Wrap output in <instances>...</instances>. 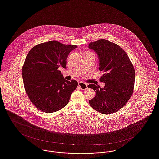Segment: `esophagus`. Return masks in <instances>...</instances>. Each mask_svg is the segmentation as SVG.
<instances>
[{
	"mask_svg": "<svg viewBox=\"0 0 159 159\" xmlns=\"http://www.w3.org/2000/svg\"><path fill=\"white\" fill-rule=\"evenodd\" d=\"M78 85L80 88V89H82V90H84V89H86L88 88V84H86L84 83L81 82H79L78 83Z\"/></svg>",
	"mask_w": 159,
	"mask_h": 159,
	"instance_id": "34e87169",
	"label": "esophagus"
}]
</instances>
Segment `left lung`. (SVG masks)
I'll return each mask as SVG.
<instances>
[{
  "label": "left lung",
  "instance_id": "obj_1",
  "mask_svg": "<svg viewBox=\"0 0 159 159\" xmlns=\"http://www.w3.org/2000/svg\"><path fill=\"white\" fill-rule=\"evenodd\" d=\"M95 51L99 61V70L104 74L100 78L105 86L89 84L88 88L95 90V98L89 101L90 107L105 114L121 109L133 95L135 73L127 53L118 45L101 39L89 45Z\"/></svg>",
  "mask_w": 159,
  "mask_h": 159
}]
</instances>
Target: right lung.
Instances as JSON below:
<instances>
[{
	"instance_id": "obj_1",
	"label": "right lung",
	"mask_w": 159,
	"mask_h": 159,
	"mask_svg": "<svg viewBox=\"0 0 159 159\" xmlns=\"http://www.w3.org/2000/svg\"><path fill=\"white\" fill-rule=\"evenodd\" d=\"M77 48L50 41L37 45L28 53L22 69L26 93L35 107L45 113H52L69 102L77 82L64 79L60 67L66 68L69 54Z\"/></svg>"
}]
</instances>
